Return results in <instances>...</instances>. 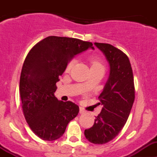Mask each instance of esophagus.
<instances>
[{
	"label": "esophagus",
	"mask_w": 157,
	"mask_h": 157,
	"mask_svg": "<svg viewBox=\"0 0 157 157\" xmlns=\"http://www.w3.org/2000/svg\"><path fill=\"white\" fill-rule=\"evenodd\" d=\"M85 110L83 108H80V114H84Z\"/></svg>",
	"instance_id": "34e87169"
}]
</instances>
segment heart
Instances as JSON below:
<instances>
[{"label": "heart", "mask_w": 157, "mask_h": 157, "mask_svg": "<svg viewBox=\"0 0 157 157\" xmlns=\"http://www.w3.org/2000/svg\"><path fill=\"white\" fill-rule=\"evenodd\" d=\"M90 65H91V69H95V68L104 69L103 64H102L100 60H99L98 58H96V57H91V58H90ZM75 63H76L75 58L71 59V61L67 63V67H66V71H67V72H69V71L72 69V67H74Z\"/></svg>", "instance_id": "heart-1"}]
</instances>
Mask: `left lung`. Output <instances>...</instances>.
Segmentation results:
<instances>
[{"mask_svg":"<svg viewBox=\"0 0 157 157\" xmlns=\"http://www.w3.org/2000/svg\"><path fill=\"white\" fill-rule=\"evenodd\" d=\"M109 64V76L99 95L103 105L93 127L84 134L90 142L103 144L115 138L127 121L134 101V76L127 55L113 45L95 42Z\"/></svg>","mask_w":157,"mask_h":157,"instance_id":"left-lung-1","label":"left lung"}]
</instances>
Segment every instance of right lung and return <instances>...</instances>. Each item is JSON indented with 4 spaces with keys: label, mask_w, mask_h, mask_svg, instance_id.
Masks as SVG:
<instances>
[{
    "label": "right lung",
    "mask_w": 157,
    "mask_h": 157,
    "mask_svg": "<svg viewBox=\"0 0 157 157\" xmlns=\"http://www.w3.org/2000/svg\"><path fill=\"white\" fill-rule=\"evenodd\" d=\"M90 48L94 49L92 42L52 36L38 42L28 53L20 75V98L29 128L42 140L60 138L78 115V105L58 100L55 92L67 63Z\"/></svg>",
    "instance_id": "right-lung-1"
}]
</instances>
